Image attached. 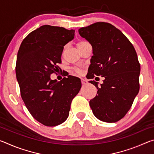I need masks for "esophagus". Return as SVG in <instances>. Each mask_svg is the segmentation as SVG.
I'll return each mask as SVG.
<instances>
[{"label": "esophagus", "mask_w": 154, "mask_h": 154, "mask_svg": "<svg viewBox=\"0 0 154 154\" xmlns=\"http://www.w3.org/2000/svg\"><path fill=\"white\" fill-rule=\"evenodd\" d=\"M81 82H82V85H86L87 83H88L87 80H85L84 79H82V80H81Z\"/></svg>", "instance_id": "obj_1"}]
</instances>
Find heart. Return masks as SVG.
I'll list each match as a JSON object with an SVG mask.
<instances>
[{"label": "heart", "instance_id": "obj_1", "mask_svg": "<svg viewBox=\"0 0 154 154\" xmlns=\"http://www.w3.org/2000/svg\"><path fill=\"white\" fill-rule=\"evenodd\" d=\"M87 43H88L87 41H78L77 43V48H80L81 46L83 45H84V44ZM75 71L77 73H79V74H80L81 72H82V71H81V70H80L79 69H78V68H75Z\"/></svg>", "mask_w": 154, "mask_h": 154}]
</instances>
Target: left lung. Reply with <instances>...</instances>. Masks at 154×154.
I'll return each mask as SVG.
<instances>
[{"instance_id": "left-lung-1", "label": "left lung", "mask_w": 154, "mask_h": 154, "mask_svg": "<svg viewBox=\"0 0 154 154\" xmlns=\"http://www.w3.org/2000/svg\"><path fill=\"white\" fill-rule=\"evenodd\" d=\"M80 36L92 47L88 79L103 77L90 100L93 114L98 119L113 123L120 120L130 110L139 91L140 66L135 49L120 30L109 23L96 22L79 29ZM95 77V79H96Z\"/></svg>"}]
</instances>
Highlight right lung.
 Returning <instances> with one entry per match:
<instances>
[{
  "mask_svg": "<svg viewBox=\"0 0 154 154\" xmlns=\"http://www.w3.org/2000/svg\"><path fill=\"white\" fill-rule=\"evenodd\" d=\"M74 36L75 30L41 26L23 40L17 52L15 72L21 96L33 118L47 126L66 121L82 87L79 78L71 75L60 82L50 78L62 62L64 46Z\"/></svg>",
  "mask_w": 154,
  "mask_h": 154,
  "instance_id": "obj_1",
  "label": "right lung"
}]
</instances>
